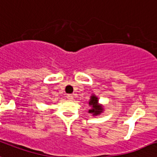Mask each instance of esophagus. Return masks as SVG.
<instances>
[{
    "instance_id": "34e87169",
    "label": "esophagus",
    "mask_w": 157,
    "mask_h": 157,
    "mask_svg": "<svg viewBox=\"0 0 157 157\" xmlns=\"http://www.w3.org/2000/svg\"><path fill=\"white\" fill-rule=\"evenodd\" d=\"M66 98H67L68 100H70V101H72L73 99H74V97H73L72 94H68V95L66 96Z\"/></svg>"
}]
</instances>
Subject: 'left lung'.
I'll use <instances>...</instances> for the list:
<instances>
[{"label":"left lung","mask_w":157,"mask_h":157,"mask_svg":"<svg viewBox=\"0 0 157 157\" xmlns=\"http://www.w3.org/2000/svg\"><path fill=\"white\" fill-rule=\"evenodd\" d=\"M89 105L91 106V109L88 110V112L92 113V115H100L101 113L103 111V106L102 105H100L98 103V98L96 97L95 95L92 94L90 98L89 102H88Z\"/></svg>","instance_id":"obj_1"}]
</instances>
